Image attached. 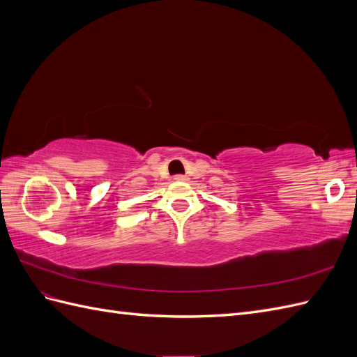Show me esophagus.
Wrapping results in <instances>:
<instances>
[{"label": "esophagus", "instance_id": "34e87169", "mask_svg": "<svg viewBox=\"0 0 357 357\" xmlns=\"http://www.w3.org/2000/svg\"><path fill=\"white\" fill-rule=\"evenodd\" d=\"M174 180H176V181H186V180H188V176H185V174H177V176H174Z\"/></svg>", "mask_w": 357, "mask_h": 357}]
</instances>
